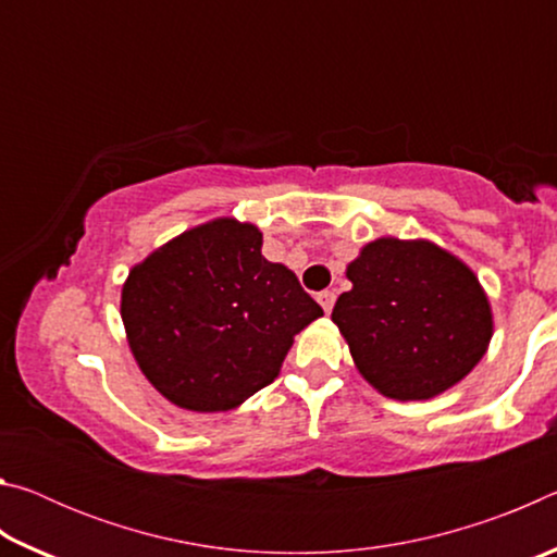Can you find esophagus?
I'll return each mask as SVG.
<instances>
[{
  "mask_svg": "<svg viewBox=\"0 0 557 557\" xmlns=\"http://www.w3.org/2000/svg\"><path fill=\"white\" fill-rule=\"evenodd\" d=\"M317 299H319V305H322V309H324L326 314L332 312V307H334V301H336V295H334L332 289H324V292H319Z\"/></svg>",
  "mask_w": 557,
  "mask_h": 557,
  "instance_id": "1",
  "label": "esophagus"
}]
</instances>
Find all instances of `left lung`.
<instances>
[{"label": "left lung", "instance_id": "1", "mask_svg": "<svg viewBox=\"0 0 557 557\" xmlns=\"http://www.w3.org/2000/svg\"><path fill=\"white\" fill-rule=\"evenodd\" d=\"M332 322L358 373L395 400L457 385L492 342V307L474 272L430 240L379 238L346 268Z\"/></svg>", "mask_w": 557, "mask_h": 557}]
</instances>
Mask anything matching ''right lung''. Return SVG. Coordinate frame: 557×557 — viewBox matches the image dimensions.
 Instances as JSON below:
<instances>
[{
  "instance_id": "right-lung-1",
  "label": "right lung",
  "mask_w": 557,
  "mask_h": 557,
  "mask_svg": "<svg viewBox=\"0 0 557 557\" xmlns=\"http://www.w3.org/2000/svg\"><path fill=\"white\" fill-rule=\"evenodd\" d=\"M260 248L252 223L215 219L129 270L120 301L129 348L178 408H238L277 379L295 334L324 314Z\"/></svg>"
}]
</instances>
